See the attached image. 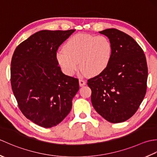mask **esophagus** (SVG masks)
<instances>
[{
    "mask_svg": "<svg viewBox=\"0 0 157 157\" xmlns=\"http://www.w3.org/2000/svg\"><path fill=\"white\" fill-rule=\"evenodd\" d=\"M79 86H83L86 85V82L84 81V79H79Z\"/></svg>",
    "mask_w": 157,
    "mask_h": 157,
    "instance_id": "obj_1",
    "label": "esophagus"
}]
</instances>
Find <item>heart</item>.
<instances>
[{"label":"heart","mask_w":157,"mask_h":157,"mask_svg":"<svg viewBox=\"0 0 157 157\" xmlns=\"http://www.w3.org/2000/svg\"><path fill=\"white\" fill-rule=\"evenodd\" d=\"M112 55V44L104 36L78 34L71 36L59 51L56 59L62 71L72 76L79 67L83 74L95 76L107 67Z\"/></svg>","instance_id":"obj_1"}]
</instances>
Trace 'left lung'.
I'll return each mask as SVG.
<instances>
[{
  "label": "left lung",
  "instance_id": "1",
  "mask_svg": "<svg viewBox=\"0 0 157 157\" xmlns=\"http://www.w3.org/2000/svg\"><path fill=\"white\" fill-rule=\"evenodd\" d=\"M112 44V55L105 71L89 79L93 107L106 121H125L135 114L146 92V56L135 40L115 28L99 32Z\"/></svg>",
  "mask_w": 157,
  "mask_h": 157
}]
</instances>
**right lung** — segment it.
Returning a JSON list of instances; mask_svg holds the SVG:
<instances>
[{"label":"right lung","mask_w":157,"mask_h":157,"mask_svg":"<svg viewBox=\"0 0 157 157\" xmlns=\"http://www.w3.org/2000/svg\"><path fill=\"white\" fill-rule=\"evenodd\" d=\"M75 31H39L13 55V94L25 117L42 128L56 126L65 118L79 90L78 79L65 75L56 59L59 46Z\"/></svg>","instance_id":"1"}]
</instances>
